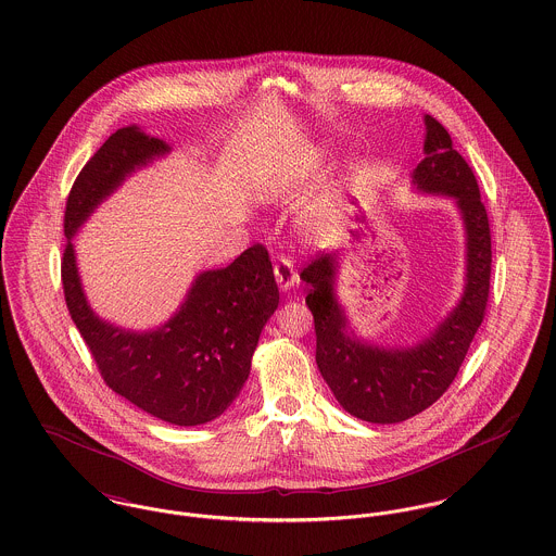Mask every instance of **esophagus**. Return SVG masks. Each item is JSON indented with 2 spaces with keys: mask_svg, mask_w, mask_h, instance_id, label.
<instances>
[{
  "mask_svg": "<svg viewBox=\"0 0 556 556\" xmlns=\"http://www.w3.org/2000/svg\"><path fill=\"white\" fill-rule=\"evenodd\" d=\"M275 279L281 290H292L299 283V273L294 268V262L288 255H279L275 260Z\"/></svg>",
  "mask_w": 556,
  "mask_h": 556,
  "instance_id": "esophagus-1",
  "label": "esophagus"
}]
</instances>
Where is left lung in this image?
<instances>
[{"mask_svg":"<svg viewBox=\"0 0 556 556\" xmlns=\"http://www.w3.org/2000/svg\"><path fill=\"white\" fill-rule=\"evenodd\" d=\"M425 160L414 186L452 195L467 232V283L460 303L414 348L386 350L348 334V319L334 296L337 255L317 253L301 273L315 324V363L345 412L372 425L403 422L450 388L486 315L491 290V224L471 166L452 147L447 129L425 117Z\"/></svg>","mask_w":556,"mask_h":556,"instance_id":"1","label":"left lung"}]
</instances>
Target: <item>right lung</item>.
I'll return each instance as SVG.
<instances>
[{"instance_id":"obj_1","label":"right lung","mask_w":556,"mask_h":556,"mask_svg":"<svg viewBox=\"0 0 556 556\" xmlns=\"http://www.w3.org/2000/svg\"><path fill=\"white\" fill-rule=\"evenodd\" d=\"M170 147L136 125L117 129L83 166L65 200L63 296L102 379L142 412L179 427L222 416L241 392L266 319L279 305L264 245L245 249L230 266L202 273L179 313L151 332L102 321L80 288L72 237L89 213L136 168Z\"/></svg>"}]
</instances>
